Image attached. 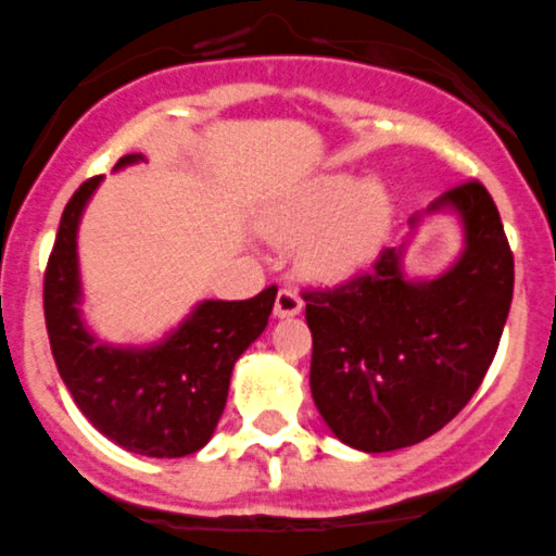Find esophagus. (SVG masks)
Instances as JSON below:
<instances>
[{"label": "esophagus", "mask_w": 556, "mask_h": 556, "mask_svg": "<svg viewBox=\"0 0 556 556\" xmlns=\"http://www.w3.org/2000/svg\"><path fill=\"white\" fill-rule=\"evenodd\" d=\"M303 308V298L294 289H278L275 294V317H294Z\"/></svg>", "instance_id": "esophagus-1"}]
</instances>
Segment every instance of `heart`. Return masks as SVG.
I'll return each instance as SVG.
<instances>
[{"label":"heart","instance_id":"obj_1","mask_svg":"<svg viewBox=\"0 0 556 556\" xmlns=\"http://www.w3.org/2000/svg\"><path fill=\"white\" fill-rule=\"evenodd\" d=\"M389 226V198L371 181L353 185L348 176H328L267 223L275 239L300 244V264L314 278H341L358 269L378 248Z\"/></svg>","mask_w":556,"mask_h":556}]
</instances>
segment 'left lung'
Masks as SVG:
<instances>
[{
	"label": "left lung",
	"instance_id": "1",
	"mask_svg": "<svg viewBox=\"0 0 556 556\" xmlns=\"http://www.w3.org/2000/svg\"><path fill=\"white\" fill-rule=\"evenodd\" d=\"M430 208H452L466 228L446 275L407 281L400 248H383L350 281L300 292L314 405L361 452L405 450L450 425L480 389L510 314L513 251L491 192L471 178Z\"/></svg>",
	"mask_w": 556,
	"mask_h": 556
}]
</instances>
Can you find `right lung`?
Masks as SVG:
<instances>
[{"mask_svg": "<svg viewBox=\"0 0 556 556\" xmlns=\"http://www.w3.org/2000/svg\"><path fill=\"white\" fill-rule=\"evenodd\" d=\"M142 160L126 154L121 165ZM88 178L65 203L43 275V314L60 378L90 425L146 457H185L206 446L223 416L239 355L267 328L278 287L251 300H206L162 344L121 350L101 344L79 317L76 226L99 187Z\"/></svg>", "mask_w": 556, "mask_h": 556, "instance_id": "1", "label": "right lung"}]
</instances>
